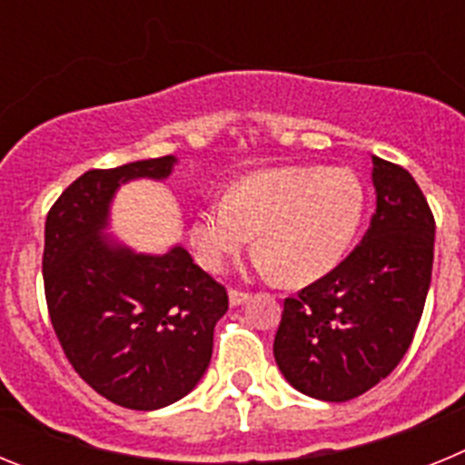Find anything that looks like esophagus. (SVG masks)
<instances>
[{
    "label": "esophagus",
    "instance_id": "1",
    "mask_svg": "<svg viewBox=\"0 0 465 465\" xmlns=\"http://www.w3.org/2000/svg\"><path fill=\"white\" fill-rule=\"evenodd\" d=\"M249 298H252V295L244 293V291H235V289H232V291H230V293H228L230 307H240V305H244V302H246V300H249Z\"/></svg>",
    "mask_w": 465,
    "mask_h": 465
}]
</instances>
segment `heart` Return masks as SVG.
<instances>
[{
    "label": "heart",
    "instance_id": "b5f03b06",
    "mask_svg": "<svg viewBox=\"0 0 465 465\" xmlns=\"http://www.w3.org/2000/svg\"><path fill=\"white\" fill-rule=\"evenodd\" d=\"M363 207L365 188L351 170L277 167L244 176L223 203L200 209L188 237L200 265L219 272L256 235L262 274L307 283L338 268Z\"/></svg>",
    "mask_w": 465,
    "mask_h": 465
}]
</instances>
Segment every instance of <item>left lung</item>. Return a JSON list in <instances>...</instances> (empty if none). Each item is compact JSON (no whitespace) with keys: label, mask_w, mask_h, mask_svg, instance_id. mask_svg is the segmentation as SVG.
<instances>
[{"label":"left lung","mask_w":465,"mask_h":465,"mask_svg":"<svg viewBox=\"0 0 465 465\" xmlns=\"http://www.w3.org/2000/svg\"><path fill=\"white\" fill-rule=\"evenodd\" d=\"M377 207L361 244L283 300L274 361L293 389L344 402L401 363L424 312L435 221L408 170L372 155Z\"/></svg>","instance_id":"1"}]
</instances>
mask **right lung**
Masks as SVG:
<instances>
[{
    "label": "right lung",
    "mask_w": 465,
    "mask_h": 465,
    "mask_svg": "<svg viewBox=\"0 0 465 465\" xmlns=\"http://www.w3.org/2000/svg\"><path fill=\"white\" fill-rule=\"evenodd\" d=\"M174 155L79 176L48 212L44 289L55 335L94 391L130 410L182 401L207 372L228 293L179 242L134 252L111 230L121 186L165 182Z\"/></svg>",
    "instance_id": "1"
}]
</instances>
